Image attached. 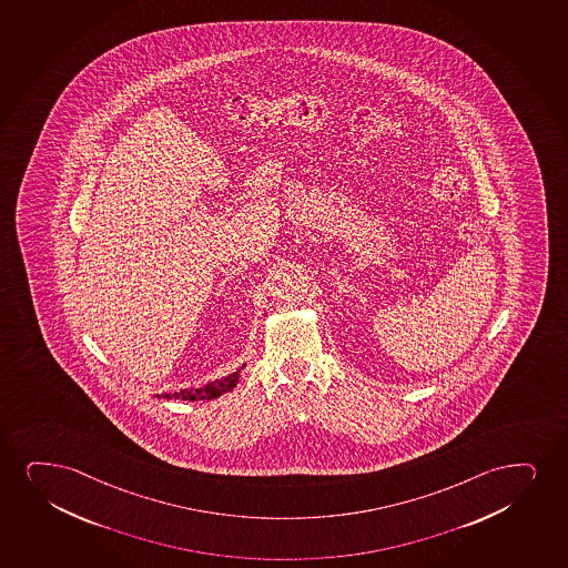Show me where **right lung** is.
<instances>
[{"label": "right lung", "mask_w": 568, "mask_h": 568, "mask_svg": "<svg viewBox=\"0 0 568 568\" xmlns=\"http://www.w3.org/2000/svg\"><path fill=\"white\" fill-rule=\"evenodd\" d=\"M243 367H245V364L241 365L237 372L230 373V375H225L222 378H216V381H211V383L199 386V388H182L178 393L156 394V396L166 399H187V402L220 398L222 394L232 393L233 388L237 386Z\"/></svg>", "instance_id": "add662e5"}]
</instances>
